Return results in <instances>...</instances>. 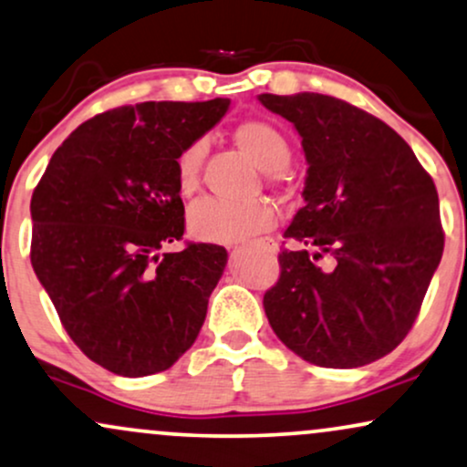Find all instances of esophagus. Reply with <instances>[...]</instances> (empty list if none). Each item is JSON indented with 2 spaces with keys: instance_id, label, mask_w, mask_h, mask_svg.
I'll return each mask as SVG.
<instances>
[{
  "instance_id": "esophagus-1",
  "label": "esophagus",
  "mask_w": 467,
  "mask_h": 467,
  "mask_svg": "<svg viewBox=\"0 0 467 467\" xmlns=\"http://www.w3.org/2000/svg\"><path fill=\"white\" fill-rule=\"evenodd\" d=\"M255 244L262 246V249H265L266 254H271V255H275L277 251H279V246H277V243L273 238H262V240H257Z\"/></svg>"
}]
</instances>
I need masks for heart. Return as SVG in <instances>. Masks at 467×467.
Here are the masks:
<instances>
[{
  "label": "heart",
  "instance_id": "heart-1",
  "mask_svg": "<svg viewBox=\"0 0 467 467\" xmlns=\"http://www.w3.org/2000/svg\"><path fill=\"white\" fill-rule=\"evenodd\" d=\"M235 144L257 168L266 172H279L288 166L290 141L275 124L265 119H249L235 129ZM205 144L192 141L177 157V188L183 196H192L199 188V172ZM275 223L273 207L265 201L229 202L221 199H202L192 205L188 213V227L194 238L205 243H240L251 238Z\"/></svg>",
  "mask_w": 467,
  "mask_h": 467
}]
</instances>
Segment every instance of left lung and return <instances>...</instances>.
Returning <instances> with one entry per match:
<instances>
[{"instance_id": "obj_1", "label": "left lung", "mask_w": 467, "mask_h": 467, "mask_svg": "<svg viewBox=\"0 0 467 467\" xmlns=\"http://www.w3.org/2000/svg\"><path fill=\"white\" fill-rule=\"evenodd\" d=\"M295 124L308 177L265 312L312 365L352 369L404 341L440 266L443 229L431 174L391 126L323 93H262Z\"/></svg>"}]
</instances>
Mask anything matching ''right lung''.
Here are the masks:
<instances>
[{
    "mask_svg": "<svg viewBox=\"0 0 467 467\" xmlns=\"http://www.w3.org/2000/svg\"><path fill=\"white\" fill-rule=\"evenodd\" d=\"M227 98L140 102L87 119L32 192L30 262L69 338L118 376L172 367L199 337L224 246L183 238L177 157L227 113Z\"/></svg>",
    "mask_w": 467,
    "mask_h": 467,
    "instance_id": "right-lung-1",
    "label": "right lung"
}]
</instances>
